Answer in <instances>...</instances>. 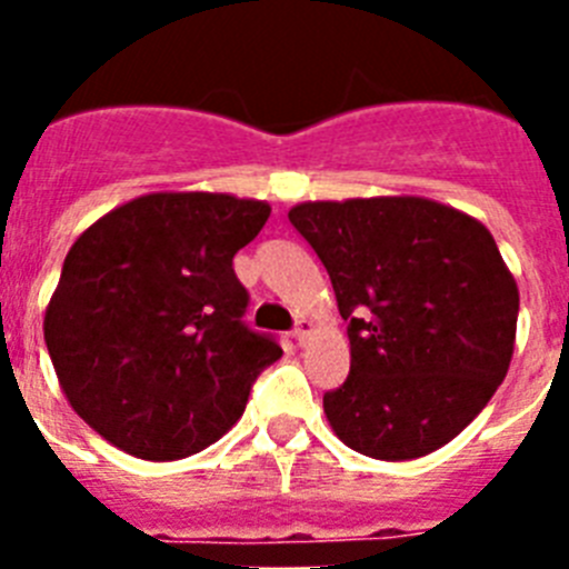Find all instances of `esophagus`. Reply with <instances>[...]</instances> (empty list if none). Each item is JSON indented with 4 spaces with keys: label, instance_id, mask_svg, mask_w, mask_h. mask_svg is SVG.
<instances>
[{
    "label": "esophagus",
    "instance_id": "1",
    "mask_svg": "<svg viewBox=\"0 0 569 569\" xmlns=\"http://www.w3.org/2000/svg\"><path fill=\"white\" fill-rule=\"evenodd\" d=\"M310 330H313V328H310V321L308 319H299V321H296V328H293V339L299 341V345H305V339H308V336H310Z\"/></svg>",
    "mask_w": 569,
    "mask_h": 569
}]
</instances>
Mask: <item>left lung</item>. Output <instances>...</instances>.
<instances>
[{"label":"left lung","instance_id":"left-lung-1","mask_svg":"<svg viewBox=\"0 0 569 569\" xmlns=\"http://www.w3.org/2000/svg\"><path fill=\"white\" fill-rule=\"evenodd\" d=\"M290 224L328 268L347 321L350 376L325 416L381 461L433 453L505 381L519 288L490 230L421 196L301 202Z\"/></svg>","mask_w":569,"mask_h":569}]
</instances>
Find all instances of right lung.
<instances>
[{
	"instance_id": "right-lung-1",
	"label": "right lung",
	"mask_w": 569,
	"mask_h": 569,
	"mask_svg": "<svg viewBox=\"0 0 569 569\" xmlns=\"http://www.w3.org/2000/svg\"><path fill=\"white\" fill-rule=\"evenodd\" d=\"M270 204L230 193H148L90 224L44 310L64 399L102 439L176 461L222 439L256 376L281 356L241 321L233 256Z\"/></svg>"
}]
</instances>
